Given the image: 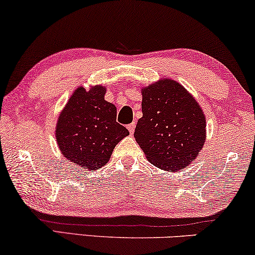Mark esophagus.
Here are the masks:
<instances>
[{
	"label": "esophagus",
	"instance_id": "esophagus-1",
	"mask_svg": "<svg viewBox=\"0 0 255 255\" xmlns=\"http://www.w3.org/2000/svg\"><path fill=\"white\" fill-rule=\"evenodd\" d=\"M134 128H135V122H133V123H131V124L128 125V132H130L131 134H133Z\"/></svg>",
	"mask_w": 255,
	"mask_h": 255
}]
</instances>
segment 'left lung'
Wrapping results in <instances>:
<instances>
[{
    "label": "left lung",
    "mask_w": 255,
    "mask_h": 255,
    "mask_svg": "<svg viewBox=\"0 0 255 255\" xmlns=\"http://www.w3.org/2000/svg\"><path fill=\"white\" fill-rule=\"evenodd\" d=\"M142 117L134 138L149 162L177 172L196 158L205 141V117L182 86L165 79L141 90Z\"/></svg>",
    "instance_id": "left-lung-1"
}]
</instances>
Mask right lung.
Listing matches in <instances>:
<instances>
[{"mask_svg": "<svg viewBox=\"0 0 255 255\" xmlns=\"http://www.w3.org/2000/svg\"><path fill=\"white\" fill-rule=\"evenodd\" d=\"M106 88H78L60 114L57 141L65 158L94 170L106 165L115 146L128 134L116 122L117 109L104 100Z\"/></svg>", "mask_w": 255, "mask_h": 255, "instance_id": "right-lung-1", "label": "right lung"}]
</instances>
